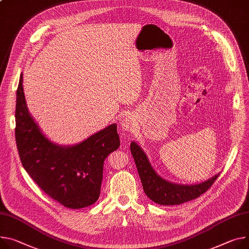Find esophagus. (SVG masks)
Listing matches in <instances>:
<instances>
[{
	"label": "esophagus",
	"instance_id": "obj_1",
	"mask_svg": "<svg viewBox=\"0 0 249 249\" xmlns=\"http://www.w3.org/2000/svg\"><path fill=\"white\" fill-rule=\"evenodd\" d=\"M121 126H122L123 130H125V131L129 130L133 126V120H132V118L129 117V116H126L125 118H124L122 123H121Z\"/></svg>",
	"mask_w": 249,
	"mask_h": 249
}]
</instances>
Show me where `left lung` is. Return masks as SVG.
<instances>
[{
	"label": "left lung",
	"instance_id": "8db88e82",
	"mask_svg": "<svg viewBox=\"0 0 249 249\" xmlns=\"http://www.w3.org/2000/svg\"><path fill=\"white\" fill-rule=\"evenodd\" d=\"M130 151L139 171L146 196L161 205H176L197 198L213 184L219 174L197 184H178L165 180L151 166L143 149L131 142Z\"/></svg>",
	"mask_w": 249,
	"mask_h": 249
}]
</instances>
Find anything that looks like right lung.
Segmentation results:
<instances>
[{
  "label": "right lung",
  "mask_w": 249,
  "mask_h": 249,
  "mask_svg": "<svg viewBox=\"0 0 249 249\" xmlns=\"http://www.w3.org/2000/svg\"><path fill=\"white\" fill-rule=\"evenodd\" d=\"M15 117L16 142L22 164L45 194L71 209L97 201L105 160L120 146L117 124L73 145L53 142L44 135L28 109L23 73L17 89Z\"/></svg>",
  "instance_id": "add662e5"
}]
</instances>
